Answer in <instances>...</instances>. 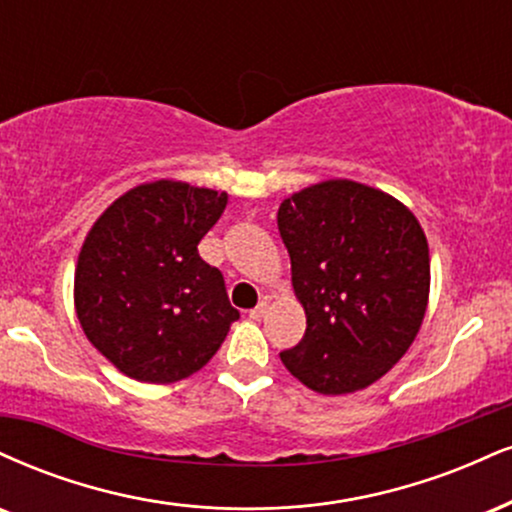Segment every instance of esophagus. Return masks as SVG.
<instances>
[{"label":"esophagus","instance_id":"esophagus-1","mask_svg":"<svg viewBox=\"0 0 512 512\" xmlns=\"http://www.w3.org/2000/svg\"><path fill=\"white\" fill-rule=\"evenodd\" d=\"M267 310H269V305L264 303V300H262L260 305H257V307H252V310H250V317H252V319H262L264 315H267Z\"/></svg>","mask_w":512,"mask_h":512}]
</instances>
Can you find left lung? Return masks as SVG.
<instances>
[{
  "instance_id": "1",
  "label": "left lung",
  "mask_w": 512,
  "mask_h": 512,
  "mask_svg": "<svg viewBox=\"0 0 512 512\" xmlns=\"http://www.w3.org/2000/svg\"><path fill=\"white\" fill-rule=\"evenodd\" d=\"M279 231L307 329L281 362L307 389L343 396L372 386L408 353L429 303V245L403 202L350 181L281 202Z\"/></svg>"
}]
</instances>
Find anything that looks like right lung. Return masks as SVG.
Listing matches in <instances>:
<instances>
[{
	"label": "right lung",
	"mask_w": 512,
	"mask_h": 512,
	"mask_svg": "<svg viewBox=\"0 0 512 512\" xmlns=\"http://www.w3.org/2000/svg\"><path fill=\"white\" fill-rule=\"evenodd\" d=\"M226 202L229 193L159 178L116 197L85 236L73 276L76 317L126 377H190L238 319L224 276L197 255Z\"/></svg>",
	"instance_id": "1"
}]
</instances>
